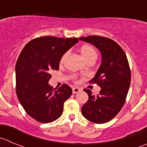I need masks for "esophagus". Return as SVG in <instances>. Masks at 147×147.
<instances>
[{"instance_id": "1", "label": "esophagus", "mask_w": 147, "mask_h": 147, "mask_svg": "<svg viewBox=\"0 0 147 147\" xmlns=\"http://www.w3.org/2000/svg\"><path fill=\"white\" fill-rule=\"evenodd\" d=\"M81 91V89H80L79 88H72V93L73 94H75V93H78V92H80Z\"/></svg>"}]
</instances>
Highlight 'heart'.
<instances>
[{
  "label": "heart",
  "mask_w": 147,
  "mask_h": 147,
  "mask_svg": "<svg viewBox=\"0 0 147 147\" xmlns=\"http://www.w3.org/2000/svg\"><path fill=\"white\" fill-rule=\"evenodd\" d=\"M80 53L86 62L90 60H95L97 58L96 51L92 47L89 46V45L82 46L80 49ZM67 56V53H65L62 55L60 59V64L63 63Z\"/></svg>",
  "instance_id": "b5f03b06"
}]
</instances>
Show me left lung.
Masks as SVG:
<instances>
[{
  "label": "left lung",
  "instance_id": "obj_1",
  "mask_svg": "<svg viewBox=\"0 0 147 147\" xmlns=\"http://www.w3.org/2000/svg\"><path fill=\"white\" fill-rule=\"evenodd\" d=\"M79 39L95 46L101 54V64L90 80L100 87V91L94 95L90 90L84 89L88 100L82 105V114L92 123H106L119 113L126 100L131 82L129 62L121 47L112 39L99 36Z\"/></svg>",
  "mask_w": 147,
  "mask_h": 147
}]
</instances>
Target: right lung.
I'll return each mask as SVG.
<instances>
[{"instance_id": "right-lung-1", "label": "right lung", "mask_w": 147, "mask_h": 147, "mask_svg": "<svg viewBox=\"0 0 147 147\" xmlns=\"http://www.w3.org/2000/svg\"><path fill=\"white\" fill-rule=\"evenodd\" d=\"M78 42L77 38L42 36L30 41L21 51L15 69L17 97L26 112L37 121L50 123L62 114L72 88L64 84L54 89L48 82L52 70L59 69L62 55Z\"/></svg>"}]
</instances>
